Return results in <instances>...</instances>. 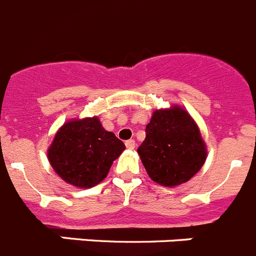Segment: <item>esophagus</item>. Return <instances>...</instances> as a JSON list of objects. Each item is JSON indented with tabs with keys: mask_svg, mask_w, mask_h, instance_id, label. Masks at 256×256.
<instances>
[{
	"mask_svg": "<svg viewBox=\"0 0 256 256\" xmlns=\"http://www.w3.org/2000/svg\"><path fill=\"white\" fill-rule=\"evenodd\" d=\"M126 148L133 150V148H134V146H136L134 140H128V141H126Z\"/></svg>",
	"mask_w": 256,
	"mask_h": 256,
	"instance_id": "34e87169",
	"label": "esophagus"
}]
</instances>
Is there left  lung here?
<instances>
[{
    "label": "left lung",
    "mask_w": 256,
    "mask_h": 256,
    "mask_svg": "<svg viewBox=\"0 0 256 256\" xmlns=\"http://www.w3.org/2000/svg\"><path fill=\"white\" fill-rule=\"evenodd\" d=\"M137 152L151 180L173 187L191 180L206 159L198 126L180 108L158 110Z\"/></svg>",
    "instance_id": "left-lung-1"
}]
</instances>
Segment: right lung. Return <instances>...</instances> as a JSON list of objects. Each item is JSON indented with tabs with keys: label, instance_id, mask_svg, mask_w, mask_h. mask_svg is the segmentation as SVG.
I'll return each instance as SVG.
<instances>
[{
	"label": "right lung",
	"instance_id": "obj_1",
	"mask_svg": "<svg viewBox=\"0 0 256 256\" xmlns=\"http://www.w3.org/2000/svg\"><path fill=\"white\" fill-rule=\"evenodd\" d=\"M124 150L123 141L104 130L96 116L86 118L61 126L48 148V160L65 182L90 188L108 176Z\"/></svg>",
	"mask_w": 256,
	"mask_h": 256
}]
</instances>
